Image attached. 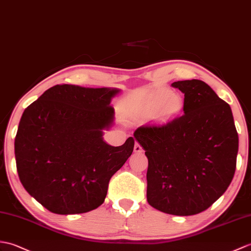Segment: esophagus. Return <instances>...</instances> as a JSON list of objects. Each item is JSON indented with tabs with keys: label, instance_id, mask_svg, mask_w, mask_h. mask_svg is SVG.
<instances>
[{
	"label": "esophagus",
	"instance_id": "34e87169",
	"mask_svg": "<svg viewBox=\"0 0 251 251\" xmlns=\"http://www.w3.org/2000/svg\"><path fill=\"white\" fill-rule=\"evenodd\" d=\"M133 151H135L136 153H141L143 150H142V148H141V145H140L138 142H136L135 148H133Z\"/></svg>",
	"mask_w": 251,
	"mask_h": 251
}]
</instances>
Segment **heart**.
Returning <instances> with one entry per match:
<instances>
[{
  "label": "heart",
  "mask_w": 251,
  "mask_h": 251,
  "mask_svg": "<svg viewBox=\"0 0 251 251\" xmlns=\"http://www.w3.org/2000/svg\"><path fill=\"white\" fill-rule=\"evenodd\" d=\"M166 101H167L165 104L166 113H173L177 111V110H179L180 107H182V103H183L182 98H180L178 95H172L170 92H167L164 95V97L157 99L156 106L159 107L161 104H164Z\"/></svg>",
  "instance_id": "obj_1"
}]
</instances>
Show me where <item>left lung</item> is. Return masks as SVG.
<instances>
[{"instance_id":"left-lung-1","label":"left lung","mask_w":251,"mask_h":251,"mask_svg":"<svg viewBox=\"0 0 251 251\" xmlns=\"http://www.w3.org/2000/svg\"><path fill=\"white\" fill-rule=\"evenodd\" d=\"M184 94V113L143 125L133 137L149 159L151 206L176 216L199 214L225 194L234 176L238 135L231 108L205 82H173Z\"/></svg>"}]
</instances>
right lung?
Returning a JSON list of instances; mask_svg holds the SVG:
<instances>
[{
  "mask_svg": "<svg viewBox=\"0 0 251 251\" xmlns=\"http://www.w3.org/2000/svg\"><path fill=\"white\" fill-rule=\"evenodd\" d=\"M121 90L57 84L23 112L15 138L23 187L48 211L81 214L101 205L109 180L129 158L135 140L103 141L114 124L112 98Z\"/></svg>",
  "mask_w": 251,
  "mask_h": 251,
  "instance_id": "1",
  "label": "right lung"
}]
</instances>
